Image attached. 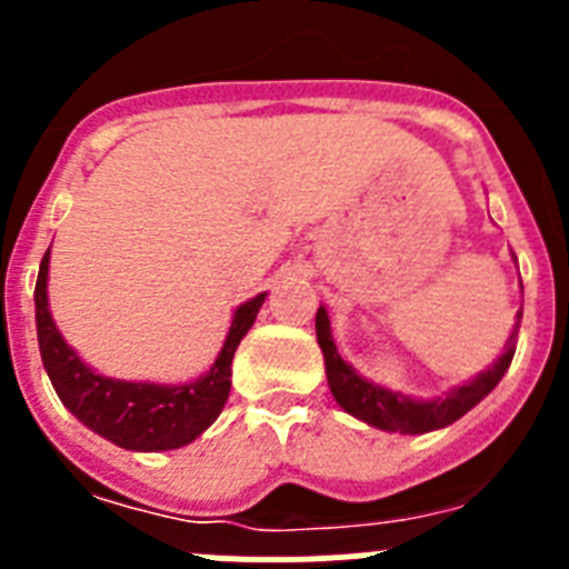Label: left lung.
Returning <instances> with one entry per match:
<instances>
[{
    "label": "left lung",
    "instance_id": "1",
    "mask_svg": "<svg viewBox=\"0 0 569 569\" xmlns=\"http://www.w3.org/2000/svg\"><path fill=\"white\" fill-rule=\"evenodd\" d=\"M519 325H521V310L516 316V328H512L510 339H507V350L499 356V361L479 373L467 385L456 387L453 393L439 396V399L419 401L410 399V396L393 393V390H385L379 385H370L367 379H361L353 367L347 365L339 356L333 345V336H330V319L328 310L319 308L316 313V339H319L321 353H325V367H328V385L333 399L345 407L347 413L356 416V419L367 421L370 427H379V430H390V433H430V430H439V427L453 425L456 419L472 410L479 405L492 387L499 385L501 376L507 373L510 367L512 353H516V339H519Z\"/></svg>",
    "mask_w": 569,
    "mask_h": 569
}]
</instances>
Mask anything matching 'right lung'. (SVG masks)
I'll return each mask as SVG.
<instances>
[{"mask_svg": "<svg viewBox=\"0 0 569 569\" xmlns=\"http://www.w3.org/2000/svg\"><path fill=\"white\" fill-rule=\"evenodd\" d=\"M48 261L50 250L42 256L37 279V336L42 365L50 376V385L84 427L104 436L124 450H176L190 445L208 430L222 413L230 393V361L236 347L253 328L264 293L244 301L233 316L230 333L224 339L222 353L202 379L190 385H144V381H119L93 373L79 359L64 339L48 310Z\"/></svg>", "mask_w": 569, "mask_h": 569, "instance_id": "obj_1", "label": "right lung"}]
</instances>
